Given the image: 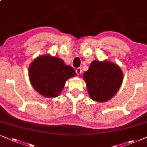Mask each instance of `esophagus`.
Here are the masks:
<instances>
[{
    "label": "esophagus",
    "mask_w": 147,
    "mask_h": 147,
    "mask_svg": "<svg viewBox=\"0 0 147 147\" xmlns=\"http://www.w3.org/2000/svg\"><path fill=\"white\" fill-rule=\"evenodd\" d=\"M76 73L77 74V75H80L82 73V68L81 67H78L76 69Z\"/></svg>",
    "instance_id": "34e87169"
}]
</instances>
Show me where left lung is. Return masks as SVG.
<instances>
[{
    "label": "left lung",
    "mask_w": 147,
    "mask_h": 147,
    "mask_svg": "<svg viewBox=\"0 0 147 147\" xmlns=\"http://www.w3.org/2000/svg\"><path fill=\"white\" fill-rule=\"evenodd\" d=\"M84 79L91 99L104 102L113 97L119 90L123 74L119 66L112 62L94 61L84 72Z\"/></svg>",
    "instance_id": "obj_1"
}]
</instances>
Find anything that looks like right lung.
Masks as SVG:
<instances>
[{"instance_id":"1","label":"right lung","mask_w":147,"mask_h":147,"mask_svg":"<svg viewBox=\"0 0 147 147\" xmlns=\"http://www.w3.org/2000/svg\"><path fill=\"white\" fill-rule=\"evenodd\" d=\"M29 75L36 91L45 97L55 98L61 92L66 80L75 76L76 72L61 59L43 55L30 65Z\"/></svg>"}]
</instances>
